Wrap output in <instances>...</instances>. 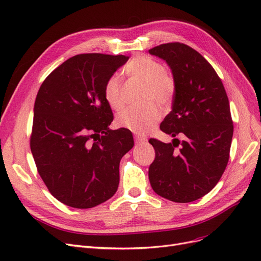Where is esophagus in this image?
Returning a JSON list of instances; mask_svg holds the SVG:
<instances>
[{
	"label": "esophagus",
	"mask_w": 261,
	"mask_h": 261,
	"mask_svg": "<svg viewBox=\"0 0 261 261\" xmlns=\"http://www.w3.org/2000/svg\"><path fill=\"white\" fill-rule=\"evenodd\" d=\"M134 140H135V144L137 145H144L147 143V139L145 137H142V135H135Z\"/></svg>",
	"instance_id": "1"
}]
</instances>
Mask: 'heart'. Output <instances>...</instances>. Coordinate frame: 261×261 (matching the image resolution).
<instances>
[{
    "label": "heart",
    "mask_w": 261,
    "mask_h": 261,
    "mask_svg": "<svg viewBox=\"0 0 261 261\" xmlns=\"http://www.w3.org/2000/svg\"><path fill=\"white\" fill-rule=\"evenodd\" d=\"M126 72L145 84V102L155 101L161 106L171 102L175 94V81L171 73L150 56H138L127 66ZM105 97L108 105L114 110L122 106L121 81L118 74L112 75L105 86ZM161 118V111L155 105L150 103L142 109L127 108L117 115V123L134 133H146L151 130Z\"/></svg>",
    "instance_id": "heart-1"
}]
</instances>
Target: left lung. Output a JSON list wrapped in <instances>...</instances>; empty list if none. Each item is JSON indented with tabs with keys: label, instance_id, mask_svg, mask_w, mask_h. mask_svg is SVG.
Returning <instances> with one entry per match:
<instances>
[{
	"label": "left lung",
	"instance_id": "left-lung-1",
	"mask_svg": "<svg viewBox=\"0 0 261 261\" xmlns=\"http://www.w3.org/2000/svg\"><path fill=\"white\" fill-rule=\"evenodd\" d=\"M149 53L165 61L175 81L172 111L160 124L174 140H149L155 151L150 185L168 200L194 201L217 186L228 163L233 133L228 97L212 66L187 44L164 43Z\"/></svg>",
	"mask_w": 261,
	"mask_h": 261
}]
</instances>
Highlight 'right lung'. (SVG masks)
<instances>
[{
	"label": "right lung",
	"instance_id": "add662e5",
	"mask_svg": "<svg viewBox=\"0 0 261 261\" xmlns=\"http://www.w3.org/2000/svg\"><path fill=\"white\" fill-rule=\"evenodd\" d=\"M129 56H72L41 84L34 105L31 150L50 193L87 209L116 193L119 162L134 145L131 131L110 130L105 86Z\"/></svg>",
	"mask_w": 261,
	"mask_h": 261
}]
</instances>
